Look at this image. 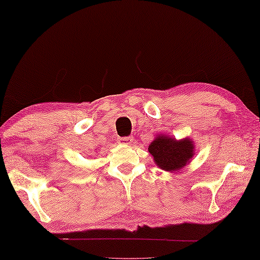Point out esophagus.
I'll use <instances>...</instances> for the list:
<instances>
[{"mask_svg":"<svg viewBox=\"0 0 260 260\" xmlns=\"http://www.w3.org/2000/svg\"><path fill=\"white\" fill-rule=\"evenodd\" d=\"M134 142V137L133 136H129V137H120L118 138V143L123 144V145H129Z\"/></svg>","mask_w":260,"mask_h":260,"instance_id":"34e87169","label":"esophagus"}]
</instances>
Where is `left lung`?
<instances>
[{"mask_svg":"<svg viewBox=\"0 0 260 260\" xmlns=\"http://www.w3.org/2000/svg\"><path fill=\"white\" fill-rule=\"evenodd\" d=\"M148 152L159 168L166 172H177L190 162L194 154V144L190 138L176 140L159 135L148 146Z\"/></svg>","mask_w":260,"mask_h":260,"instance_id":"left-lung-1","label":"left lung"}]
</instances>
